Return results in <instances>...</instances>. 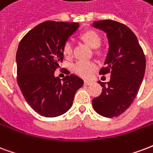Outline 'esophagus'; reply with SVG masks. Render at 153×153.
I'll list each match as a JSON object with an SVG mask.
<instances>
[{"mask_svg": "<svg viewBox=\"0 0 153 153\" xmlns=\"http://www.w3.org/2000/svg\"><path fill=\"white\" fill-rule=\"evenodd\" d=\"M84 85H92V82L91 81H85V82H84Z\"/></svg>", "mask_w": 153, "mask_h": 153, "instance_id": "esophagus-1", "label": "esophagus"}]
</instances>
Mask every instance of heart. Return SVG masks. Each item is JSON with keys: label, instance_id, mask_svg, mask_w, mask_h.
Wrapping results in <instances>:
<instances>
[{"label": "heart", "instance_id": "obj_1", "mask_svg": "<svg viewBox=\"0 0 153 153\" xmlns=\"http://www.w3.org/2000/svg\"><path fill=\"white\" fill-rule=\"evenodd\" d=\"M81 39L93 48H98L102 42V39L98 33L94 30H88L81 34ZM63 53L64 56H71L72 53V45L70 41H66L63 46ZM97 64L89 60H78L72 65V71L76 74L83 78L90 77L97 69Z\"/></svg>", "mask_w": 153, "mask_h": 153}]
</instances>
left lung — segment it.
<instances>
[{"mask_svg": "<svg viewBox=\"0 0 153 153\" xmlns=\"http://www.w3.org/2000/svg\"><path fill=\"white\" fill-rule=\"evenodd\" d=\"M93 26L105 32L109 40V52L99 74L111 73L106 85L99 81L102 91L93 99V107L100 115L118 117L137 95L145 72V56L135 34L124 24L102 20L94 22Z\"/></svg>", "mask_w": 153, "mask_h": 153, "instance_id": "8db88e82", "label": "left lung"}]
</instances>
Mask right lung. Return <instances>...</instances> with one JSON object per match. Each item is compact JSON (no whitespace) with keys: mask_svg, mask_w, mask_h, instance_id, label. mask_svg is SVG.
<instances>
[{"mask_svg":"<svg viewBox=\"0 0 153 153\" xmlns=\"http://www.w3.org/2000/svg\"><path fill=\"white\" fill-rule=\"evenodd\" d=\"M77 22L48 21L30 30L19 42L17 81L26 102L41 116L54 118L72 105L82 79L74 74L63 79L55 71L63 62V46L77 30Z\"/></svg>","mask_w":153,"mask_h":153,"instance_id":"right-lung-1","label":"right lung"}]
</instances>
